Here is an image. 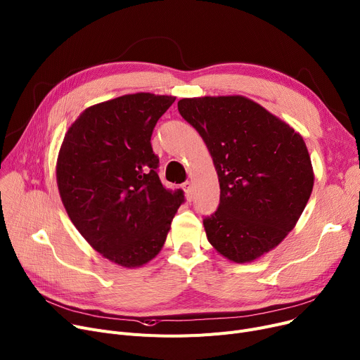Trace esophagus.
Returning a JSON list of instances; mask_svg holds the SVG:
<instances>
[{
	"label": "esophagus",
	"mask_w": 360,
	"mask_h": 360,
	"mask_svg": "<svg viewBox=\"0 0 360 360\" xmlns=\"http://www.w3.org/2000/svg\"><path fill=\"white\" fill-rule=\"evenodd\" d=\"M182 190L185 191V195L188 200H193V182L191 181H186L182 184Z\"/></svg>",
	"instance_id": "esophagus-1"
}]
</instances>
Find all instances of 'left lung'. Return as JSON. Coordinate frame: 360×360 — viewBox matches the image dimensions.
<instances>
[{"label": "left lung", "instance_id": "obj_1", "mask_svg": "<svg viewBox=\"0 0 360 360\" xmlns=\"http://www.w3.org/2000/svg\"><path fill=\"white\" fill-rule=\"evenodd\" d=\"M178 110L202 137L217 170L220 204L202 220L207 239L224 258L240 264L276 248L312 193L304 139L243 96L181 99Z\"/></svg>", "mask_w": 360, "mask_h": 360}]
</instances>
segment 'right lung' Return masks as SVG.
<instances>
[{"mask_svg": "<svg viewBox=\"0 0 360 360\" xmlns=\"http://www.w3.org/2000/svg\"><path fill=\"white\" fill-rule=\"evenodd\" d=\"M175 102L125 94L83 110L56 160V184L72 224L93 250L121 267L153 259L166 240L184 191L162 185L151 134Z\"/></svg>", "mask_w": 360, "mask_h": 360, "instance_id": "right-lung-1", "label": "right lung"}]
</instances>
